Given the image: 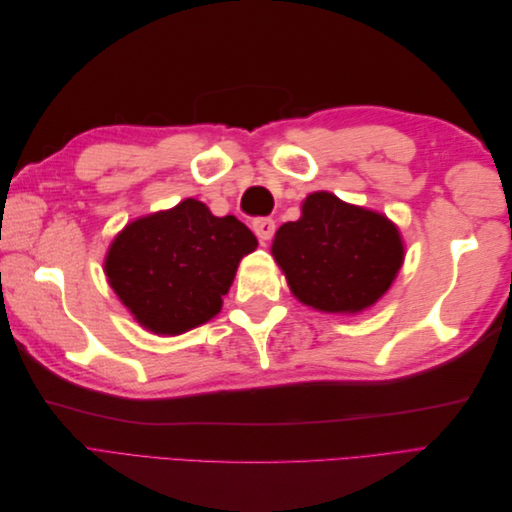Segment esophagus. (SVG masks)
Wrapping results in <instances>:
<instances>
[{
	"instance_id": "esophagus-1",
	"label": "esophagus",
	"mask_w": 512,
	"mask_h": 512,
	"mask_svg": "<svg viewBox=\"0 0 512 512\" xmlns=\"http://www.w3.org/2000/svg\"><path fill=\"white\" fill-rule=\"evenodd\" d=\"M252 228L260 241H269L275 235V222L271 218H256L252 222Z\"/></svg>"
}]
</instances>
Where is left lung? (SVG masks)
<instances>
[{
	"mask_svg": "<svg viewBox=\"0 0 512 512\" xmlns=\"http://www.w3.org/2000/svg\"><path fill=\"white\" fill-rule=\"evenodd\" d=\"M271 254L303 305L356 314L391 288L404 262V241L382 213L314 192L301 218L275 232Z\"/></svg>",
	"mask_w": 512,
	"mask_h": 512,
	"instance_id": "1",
	"label": "left lung"
}]
</instances>
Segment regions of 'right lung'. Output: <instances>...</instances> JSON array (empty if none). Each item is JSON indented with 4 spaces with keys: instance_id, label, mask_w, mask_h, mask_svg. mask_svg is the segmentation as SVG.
Returning a JSON list of instances; mask_svg holds the SVG:
<instances>
[{
    "instance_id": "add662e5",
    "label": "right lung",
    "mask_w": 512,
    "mask_h": 512,
    "mask_svg": "<svg viewBox=\"0 0 512 512\" xmlns=\"http://www.w3.org/2000/svg\"><path fill=\"white\" fill-rule=\"evenodd\" d=\"M235 215L215 218L200 200L138 218L108 247L104 271L141 327L179 335L220 314L239 262L256 250Z\"/></svg>"
}]
</instances>
